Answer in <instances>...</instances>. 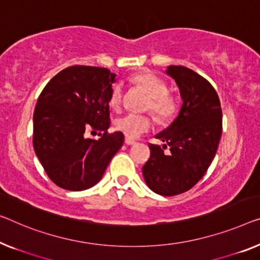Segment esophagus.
I'll return each instance as SVG.
<instances>
[{
  "label": "esophagus",
  "instance_id": "esophagus-1",
  "mask_svg": "<svg viewBox=\"0 0 260 260\" xmlns=\"http://www.w3.org/2000/svg\"><path fill=\"white\" fill-rule=\"evenodd\" d=\"M125 143H126V145H128V146H133V145H135V143H137V142H135V141L133 140V139L126 138V139H125Z\"/></svg>",
  "mask_w": 260,
  "mask_h": 260
}]
</instances>
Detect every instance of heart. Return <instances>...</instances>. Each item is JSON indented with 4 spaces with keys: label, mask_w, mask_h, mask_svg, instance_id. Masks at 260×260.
I'll return each instance as SVG.
<instances>
[{
    "label": "heart",
    "mask_w": 260,
    "mask_h": 260,
    "mask_svg": "<svg viewBox=\"0 0 260 260\" xmlns=\"http://www.w3.org/2000/svg\"><path fill=\"white\" fill-rule=\"evenodd\" d=\"M131 81L149 95L147 110L152 112L157 120L167 121L175 115L177 111L176 99L169 94L167 84L161 78L150 72H141L132 77ZM122 96V85L120 83L115 84L111 90L110 105L113 108H119L121 105ZM115 126L127 138L137 139L152 128L153 121L148 115L128 113L118 119Z\"/></svg>",
    "instance_id": "1"
}]
</instances>
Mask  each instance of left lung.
<instances>
[{
  "instance_id": "1",
  "label": "left lung",
  "mask_w": 260,
  "mask_h": 260,
  "mask_svg": "<svg viewBox=\"0 0 260 260\" xmlns=\"http://www.w3.org/2000/svg\"><path fill=\"white\" fill-rule=\"evenodd\" d=\"M166 73L175 79L183 104L172 125L155 135L165 145L149 143L150 157L142 174L154 192L174 196L191 189L214 160L222 135V108L215 88L199 73L177 65ZM167 144L171 153L166 155Z\"/></svg>"
}]
</instances>
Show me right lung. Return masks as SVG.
<instances>
[{
  "instance_id": "add662e5",
  "label": "right lung",
  "mask_w": 260,
  "mask_h": 260,
  "mask_svg": "<svg viewBox=\"0 0 260 260\" xmlns=\"http://www.w3.org/2000/svg\"><path fill=\"white\" fill-rule=\"evenodd\" d=\"M114 81L115 73L108 69L75 65L57 73L38 96L34 149L58 187L71 191L93 187L121 148V132L107 133ZM87 129L104 134L99 141L86 139Z\"/></svg>"
}]
</instances>
